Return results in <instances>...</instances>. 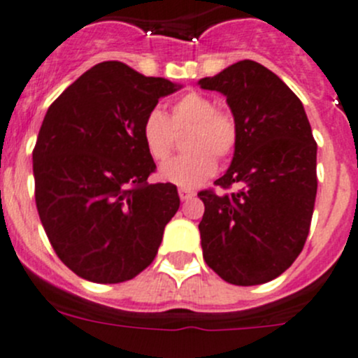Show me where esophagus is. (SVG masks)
<instances>
[{
  "mask_svg": "<svg viewBox=\"0 0 358 358\" xmlns=\"http://www.w3.org/2000/svg\"><path fill=\"white\" fill-rule=\"evenodd\" d=\"M194 196V191H191V189H184V187H180L179 189V198L182 201H186V200H189V198H193Z\"/></svg>",
  "mask_w": 358,
  "mask_h": 358,
  "instance_id": "34e87169",
  "label": "esophagus"
}]
</instances>
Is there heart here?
I'll list each match as a JSON object with an SVG mask.
<instances>
[{"instance_id": "1", "label": "heart", "mask_w": 358, "mask_h": 358, "mask_svg": "<svg viewBox=\"0 0 358 358\" xmlns=\"http://www.w3.org/2000/svg\"><path fill=\"white\" fill-rule=\"evenodd\" d=\"M191 127L184 143L187 151L162 165L158 178L180 187H194L212 178L219 160L233 155L238 144V123L210 97L187 92L172 104L171 118L162 109H151L141 127L144 148L155 162H165L174 150V130Z\"/></svg>"}]
</instances>
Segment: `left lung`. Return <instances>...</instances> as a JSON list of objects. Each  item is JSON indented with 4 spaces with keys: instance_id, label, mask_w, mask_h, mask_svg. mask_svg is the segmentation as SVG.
I'll return each instance as SVG.
<instances>
[{
    "instance_id": "left-lung-1",
    "label": "left lung",
    "mask_w": 358,
    "mask_h": 358,
    "mask_svg": "<svg viewBox=\"0 0 358 358\" xmlns=\"http://www.w3.org/2000/svg\"><path fill=\"white\" fill-rule=\"evenodd\" d=\"M221 92L238 123V144L215 186L198 193L203 259L233 285H259L284 273L306 242L317 196V143L298 95L275 73L240 60L198 81Z\"/></svg>"
}]
</instances>
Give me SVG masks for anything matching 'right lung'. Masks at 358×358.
I'll list each match as a JSON object with an SVG mask.
<instances>
[{"instance_id": "1", "label": "right lung", "mask_w": 358, "mask_h": 358, "mask_svg": "<svg viewBox=\"0 0 358 358\" xmlns=\"http://www.w3.org/2000/svg\"><path fill=\"white\" fill-rule=\"evenodd\" d=\"M180 85L101 62L48 108L33 151L38 214L59 259L95 284H120L153 263L179 208L174 184H150L157 165L144 116Z\"/></svg>"}]
</instances>
